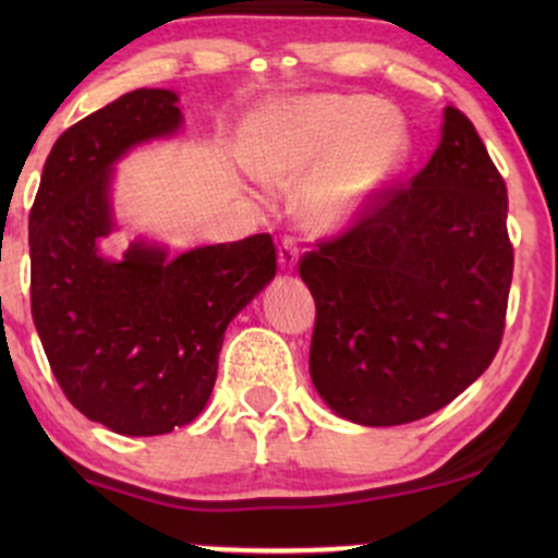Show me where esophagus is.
<instances>
[{"instance_id": "obj_1", "label": "esophagus", "mask_w": 558, "mask_h": 558, "mask_svg": "<svg viewBox=\"0 0 558 558\" xmlns=\"http://www.w3.org/2000/svg\"><path fill=\"white\" fill-rule=\"evenodd\" d=\"M296 259H299V246L293 239H283L278 246V265L283 267V270H293L296 267Z\"/></svg>"}]
</instances>
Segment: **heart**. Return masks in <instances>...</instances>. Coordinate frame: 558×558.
I'll return each mask as SVG.
<instances>
[{
	"label": "heart",
	"mask_w": 558,
	"mask_h": 558,
	"mask_svg": "<svg viewBox=\"0 0 558 558\" xmlns=\"http://www.w3.org/2000/svg\"><path fill=\"white\" fill-rule=\"evenodd\" d=\"M407 151L401 118L367 96L301 99L257 157L262 178L291 183L320 168L301 191V215L317 230L354 220L399 170Z\"/></svg>",
	"instance_id": "b5f03b06"
}]
</instances>
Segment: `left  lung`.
Returning a JSON list of instances; mask_svg holds the SVG:
<instances>
[{"label":"left lung","instance_id":"1","mask_svg":"<svg viewBox=\"0 0 558 558\" xmlns=\"http://www.w3.org/2000/svg\"><path fill=\"white\" fill-rule=\"evenodd\" d=\"M506 209L475 125L446 107L430 162L301 257L317 304L310 375L338 417L422 420L488 369L514 272Z\"/></svg>","mask_w":558,"mask_h":558}]
</instances>
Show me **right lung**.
<instances>
[{"label":"right lung","instance_id":"add662e5","mask_svg":"<svg viewBox=\"0 0 558 558\" xmlns=\"http://www.w3.org/2000/svg\"><path fill=\"white\" fill-rule=\"evenodd\" d=\"M178 96L136 88L70 125L44 162L28 217L31 315L68 401L120 435L189 425L215 388L222 338L275 278L270 233L168 259L136 241L101 257L112 233V165L181 128Z\"/></svg>","mask_w":558,"mask_h":558}]
</instances>
